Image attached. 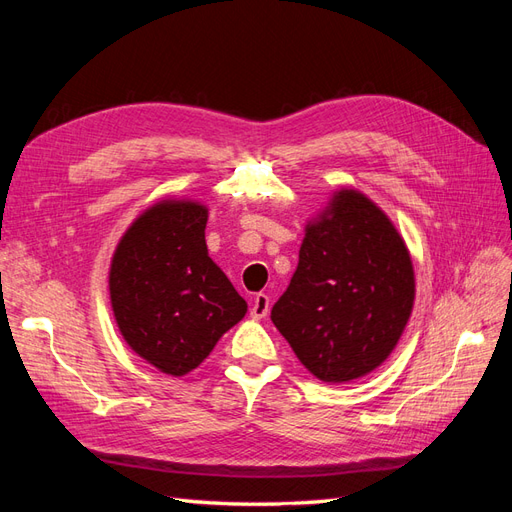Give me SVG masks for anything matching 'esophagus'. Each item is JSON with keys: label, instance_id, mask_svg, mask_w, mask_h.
<instances>
[{"label": "esophagus", "instance_id": "1", "mask_svg": "<svg viewBox=\"0 0 512 512\" xmlns=\"http://www.w3.org/2000/svg\"><path fill=\"white\" fill-rule=\"evenodd\" d=\"M252 318H265L269 314V297L265 292H258L254 301H252V309H250Z\"/></svg>", "mask_w": 512, "mask_h": 512}]
</instances>
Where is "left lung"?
I'll use <instances>...</instances> for the list:
<instances>
[{
    "mask_svg": "<svg viewBox=\"0 0 512 512\" xmlns=\"http://www.w3.org/2000/svg\"><path fill=\"white\" fill-rule=\"evenodd\" d=\"M414 271L389 218L354 190L307 226L299 267L271 320L299 361L324 382H348L376 369L404 333Z\"/></svg>",
    "mask_w": 512,
    "mask_h": 512,
    "instance_id": "left-lung-1",
    "label": "left lung"
}]
</instances>
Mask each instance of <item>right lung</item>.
<instances>
[{
	"instance_id": "right-lung-1",
	"label": "right lung",
	"mask_w": 512,
	"mask_h": 512,
	"mask_svg": "<svg viewBox=\"0 0 512 512\" xmlns=\"http://www.w3.org/2000/svg\"><path fill=\"white\" fill-rule=\"evenodd\" d=\"M207 209L164 200L119 241L111 303L128 346L164 374L183 376L245 316L247 303L207 254Z\"/></svg>"
}]
</instances>
